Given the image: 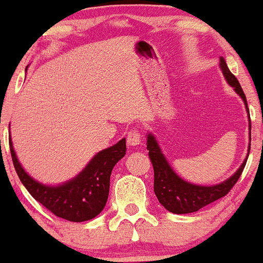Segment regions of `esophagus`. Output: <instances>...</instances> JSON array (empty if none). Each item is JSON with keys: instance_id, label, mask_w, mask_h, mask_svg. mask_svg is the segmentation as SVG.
Instances as JSON below:
<instances>
[{"instance_id": "1", "label": "esophagus", "mask_w": 263, "mask_h": 263, "mask_svg": "<svg viewBox=\"0 0 263 263\" xmlns=\"http://www.w3.org/2000/svg\"><path fill=\"white\" fill-rule=\"evenodd\" d=\"M127 142L129 146H138L141 143V134L138 129H132L127 135Z\"/></svg>"}]
</instances>
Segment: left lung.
<instances>
[{
	"instance_id": "8db88e82",
	"label": "left lung",
	"mask_w": 263,
	"mask_h": 263,
	"mask_svg": "<svg viewBox=\"0 0 263 263\" xmlns=\"http://www.w3.org/2000/svg\"><path fill=\"white\" fill-rule=\"evenodd\" d=\"M219 67L224 74L225 80L228 84L233 87L235 92L243 99L244 105H246L247 112L249 115L248 109V103L246 95H244L242 87H240L238 80L230 71L226 61L220 57ZM251 124H250V115H249V140L251 141ZM147 136V149L149 151L148 156L152 161L154 170V194L159 200V202L166 208L168 212L175 214H188L193 212H197L201 208L207 206L214 201L221 199L228 194L238 178L242 175L243 168L246 166L248 156L240 165L238 170L229 177L226 181L214 185H199L194 183L186 182L179 177L168 164L166 158L161 152L159 143L156 140L152 133H148ZM248 152H250V143Z\"/></svg>"
}]
</instances>
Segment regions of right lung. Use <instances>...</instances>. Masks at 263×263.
<instances>
[{
  "label": "right lung",
  "mask_w": 263,
  "mask_h": 263,
  "mask_svg": "<svg viewBox=\"0 0 263 263\" xmlns=\"http://www.w3.org/2000/svg\"><path fill=\"white\" fill-rule=\"evenodd\" d=\"M9 146L14 167L28 193L56 217L74 222L91 220L104 210L109 197L111 171L127 151L125 139H122L97 153L74 178L48 185L35 181L21 166L10 135Z\"/></svg>",
  "instance_id": "obj_1"
}]
</instances>
